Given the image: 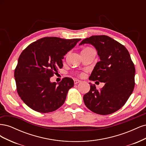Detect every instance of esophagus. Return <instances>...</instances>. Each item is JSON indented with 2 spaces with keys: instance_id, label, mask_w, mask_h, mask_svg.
Segmentation results:
<instances>
[{
  "instance_id": "esophagus-1",
  "label": "esophagus",
  "mask_w": 146,
  "mask_h": 146,
  "mask_svg": "<svg viewBox=\"0 0 146 146\" xmlns=\"http://www.w3.org/2000/svg\"><path fill=\"white\" fill-rule=\"evenodd\" d=\"M80 82H81V80H78V79H75L74 80V84H77Z\"/></svg>"
}]
</instances>
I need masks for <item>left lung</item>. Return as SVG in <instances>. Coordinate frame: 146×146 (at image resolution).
<instances>
[{
    "mask_svg": "<svg viewBox=\"0 0 146 146\" xmlns=\"http://www.w3.org/2000/svg\"><path fill=\"white\" fill-rule=\"evenodd\" d=\"M89 44L98 51L100 61L89 79L105 83L100 90L89 83L90 90L83 96L88 108L95 113L107 115L122 108L135 87V68L124 46L106 35L86 38L79 45Z\"/></svg>",
    "mask_w": 146,
    "mask_h": 146,
    "instance_id": "left-lung-1",
    "label": "left lung"
}]
</instances>
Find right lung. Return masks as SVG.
Instances as JSON below:
<instances>
[{
  "label": "right lung",
  "instance_id": "add662e5",
  "mask_svg": "<svg viewBox=\"0 0 146 146\" xmlns=\"http://www.w3.org/2000/svg\"><path fill=\"white\" fill-rule=\"evenodd\" d=\"M80 40L46 37L30 44L21 53L15 78L17 93L28 107L46 113L63 105L74 80L65 77L57 84L50 78L62 68L64 56Z\"/></svg>",
  "mask_w": 146,
  "mask_h": 146
}]
</instances>
